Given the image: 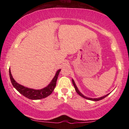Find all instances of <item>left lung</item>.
Returning a JSON list of instances; mask_svg holds the SVG:
<instances>
[{"instance_id":"8db88e82","label":"left lung","mask_w":129,"mask_h":129,"mask_svg":"<svg viewBox=\"0 0 129 129\" xmlns=\"http://www.w3.org/2000/svg\"><path fill=\"white\" fill-rule=\"evenodd\" d=\"M72 83H73V86H74V87H75V90H76V92H77V94L80 95V96L83 97V98H85V99H88V100H93V101H99V100H102V99H103L104 98H105L107 96H108V95L109 94H108L106 95V96H103V97H101V98H98V99H91V98H86V97L84 96L83 95V94H82V93H81L80 92V91H79V90H78V89H77V86H76V84H75V82H74V80H73V79H72Z\"/></svg>"}]
</instances>
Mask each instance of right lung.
Instances as JSON below:
<instances>
[{
  "mask_svg": "<svg viewBox=\"0 0 129 129\" xmlns=\"http://www.w3.org/2000/svg\"><path fill=\"white\" fill-rule=\"evenodd\" d=\"M61 69L57 70L56 72L55 76L53 79L52 82L49 84L47 87L40 90H35L32 89H29V88L23 86L20 84L17 83L12 77V75L10 72V69H9V76L10 79L11 80L12 84L14 87L19 91L20 94L23 95L26 98L31 100H39L45 98L49 96L51 93L54 90V88L56 85V81H57L58 76H59V72H60Z\"/></svg>",
  "mask_w": 129,
  "mask_h": 129,
  "instance_id": "right-lung-1",
  "label": "right lung"
}]
</instances>
